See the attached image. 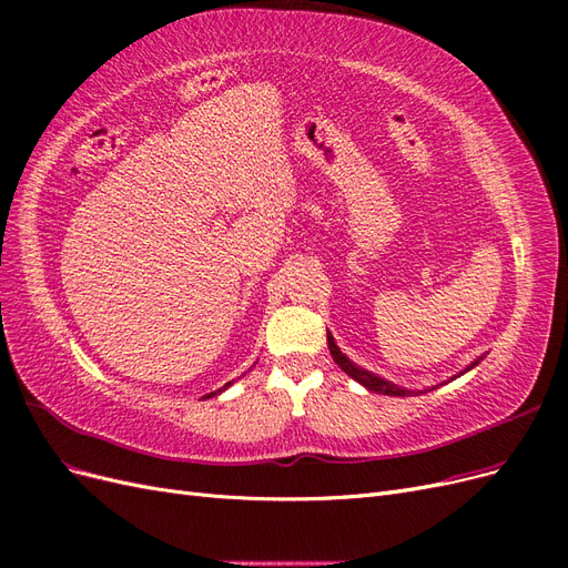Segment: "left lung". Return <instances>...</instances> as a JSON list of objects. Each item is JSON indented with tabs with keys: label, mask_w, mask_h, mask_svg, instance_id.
Listing matches in <instances>:
<instances>
[{
	"label": "left lung",
	"mask_w": 568,
	"mask_h": 568,
	"mask_svg": "<svg viewBox=\"0 0 568 568\" xmlns=\"http://www.w3.org/2000/svg\"><path fill=\"white\" fill-rule=\"evenodd\" d=\"M326 343H329V353H332V357H334V363L346 372L348 376H353V379L357 382V384H363L367 390H374V393H384V395H419L422 390H407V388H400V386H395V384H390V382H386V379H382V376H376V374H372V372H367V369H363V367H357L353 359H348L346 355L341 353V348L336 346V341H334V336L326 332ZM480 363V357L478 359H474V363L464 369V372H469V369H474L476 365ZM464 372H459V374H464ZM457 374V376H459ZM436 388V386H434ZM432 390V388H428ZM426 393V390H424Z\"/></svg>",
	"instance_id": "obj_1"
}]
</instances>
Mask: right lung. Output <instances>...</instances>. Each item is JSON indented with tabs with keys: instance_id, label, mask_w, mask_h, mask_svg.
<instances>
[{
	"instance_id": "1",
	"label": "right lung",
	"mask_w": 568,
	"mask_h": 568,
	"mask_svg": "<svg viewBox=\"0 0 568 568\" xmlns=\"http://www.w3.org/2000/svg\"><path fill=\"white\" fill-rule=\"evenodd\" d=\"M227 386H232V382H230ZM227 386H225V388H227ZM225 388H220V390H215V393H222V390H225ZM215 393H211V395H215ZM211 395H209V398H211Z\"/></svg>"
}]
</instances>
